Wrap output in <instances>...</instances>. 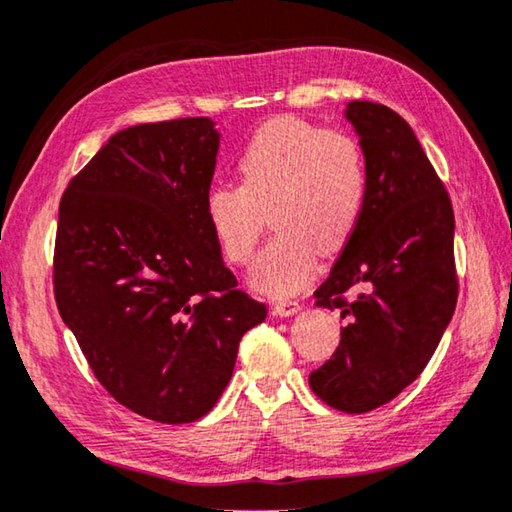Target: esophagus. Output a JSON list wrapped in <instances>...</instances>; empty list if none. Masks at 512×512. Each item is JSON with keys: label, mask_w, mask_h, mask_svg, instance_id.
Returning a JSON list of instances; mask_svg holds the SVG:
<instances>
[{"label": "esophagus", "mask_w": 512, "mask_h": 512, "mask_svg": "<svg viewBox=\"0 0 512 512\" xmlns=\"http://www.w3.org/2000/svg\"><path fill=\"white\" fill-rule=\"evenodd\" d=\"M299 301L297 299H279L274 301V313L281 315V317H288V315H295L299 311Z\"/></svg>", "instance_id": "obj_1"}]
</instances>
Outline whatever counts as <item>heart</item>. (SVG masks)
Returning <instances> with one entry per match:
<instances>
[{"label": "heart", "mask_w": 512, "mask_h": 512, "mask_svg": "<svg viewBox=\"0 0 512 512\" xmlns=\"http://www.w3.org/2000/svg\"><path fill=\"white\" fill-rule=\"evenodd\" d=\"M238 188L206 192L208 226L224 258L247 265L265 220L276 231L251 270V283L272 297L299 290L317 249L345 247L363 213L367 163L360 142L342 129H320L297 117L267 122L240 154Z\"/></svg>", "instance_id": "1"}]
</instances>
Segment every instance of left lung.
<instances>
[{
    "mask_svg": "<svg viewBox=\"0 0 512 512\" xmlns=\"http://www.w3.org/2000/svg\"><path fill=\"white\" fill-rule=\"evenodd\" d=\"M347 120L365 154L367 197L331 274L313 292L315 304L338 308L347 326L308 383L331 408L367 413L424 372L456 311L454 208L404 117L383 104L351 102Z\"/></svg>",
    "mask_w": 512,
    "mask_h": 512,
    "instance_id": "obj_1",
    "label": "left lung"
}]
</instances>
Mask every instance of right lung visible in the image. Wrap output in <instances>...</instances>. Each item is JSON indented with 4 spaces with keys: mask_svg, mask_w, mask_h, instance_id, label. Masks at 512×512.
<instances>
[{
    "mask_svg": "<svg viewBox=\"0 0 512 512\" xmlns=\"http://www.w3.org/2000/svg\"><path fill=\"white\" fill-rule=\"evenodd\" d=\"M217 147L208 117L122 129L58 206V313L108 395L161 424L217 404L240 338L267 317L206 220Z\"/></svg>",
    "mask_w": 512,
    "mask_h": 512,
    "instance_id": "right-lung-1",
    "label": "right lung"
}]
</instances>
